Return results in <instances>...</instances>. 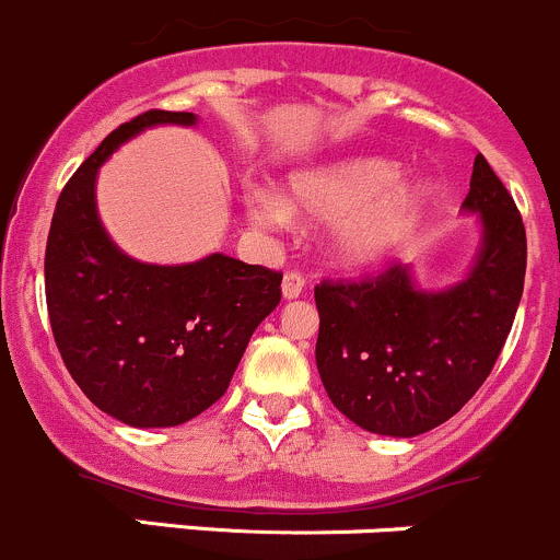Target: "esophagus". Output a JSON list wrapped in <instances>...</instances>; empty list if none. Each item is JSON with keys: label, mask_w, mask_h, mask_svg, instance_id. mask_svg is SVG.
<instances>
[{"label": "esophagus", "mask_w": 560, "mask_h": 560, "mask_svg": "<svg viewBox=\"0 0 560 560\" xmlns=\"http://www.w3.org/2000/svg\"><path fill=\"white\" fill-rule=\"evenodd\" d=\"M302 291H304V275L296 272V269H288V272L282 275V296L296 299Z\"/></svg>", "instance_id": "1"}]
</instances>
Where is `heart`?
I'll return each mask as SVG.
<instances>
[{"instance_id":"b5f03b06","label":"heart","mask_w":560,"mask_h":560,"mask_svg":"<svg viewBox=\"0 0 560 560\" xmlns=\"http://www.w3.org/2000/svg\"><path fill=\"white\" fill-rule=\"evenodd\" d=\"M397 179L400 168L389 160H340L293 176L285 203L272 192H256L247 209L253 223L267 229L285 223L288 212L315 223H340L335 234L337 258L362 267L395 250L428 207L422 185H397Z\"/></svg>"}]
</instances>
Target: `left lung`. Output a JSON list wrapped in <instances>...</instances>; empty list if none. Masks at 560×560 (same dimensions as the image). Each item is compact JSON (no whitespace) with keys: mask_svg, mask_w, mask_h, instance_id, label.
Here are the masks:
<instances>
[{"mask_svg":"<svg viewBox=\"0 0 560 560\" xmlns=\"http://www.w3.org/2000/svg\"><path fill=\"white\" fill-rule=\"evenodd\" d=\"M463 209L479 212L485 240L460 285L419 291L400 264L315 285L320 381L337 411L370 433L411 439L455 417L512 329L528 258L525 225L481 154Z\"/></svg>","mask_w":560,"mask_h":560,"instance_id":"8db88e82","label":"left lung"}]
</instances>
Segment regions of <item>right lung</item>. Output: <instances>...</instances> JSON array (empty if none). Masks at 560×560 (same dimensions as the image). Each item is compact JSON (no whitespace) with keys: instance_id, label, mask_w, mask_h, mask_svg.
Segmentation results:
<instances>
[{"instance_id":"right-lung-1","label":"right lung","mask_w":560,"mask_h":560,"mask_svg":"<svg viewBox=\"0 0 560 560\" xmlns=\"http://www.w3.org/2000/svg\"><path fill=\"white\" fill-rule=\"evenodd\" d=\"M163 121L196 116L152 108L105 136L65 185L46 245V304L65 368L100 411L132 428H174L218 402L282 296V272L258 264L214 253L154 267L108 240L94 207L97 168Z\"/></svg>"}]
</instances>
